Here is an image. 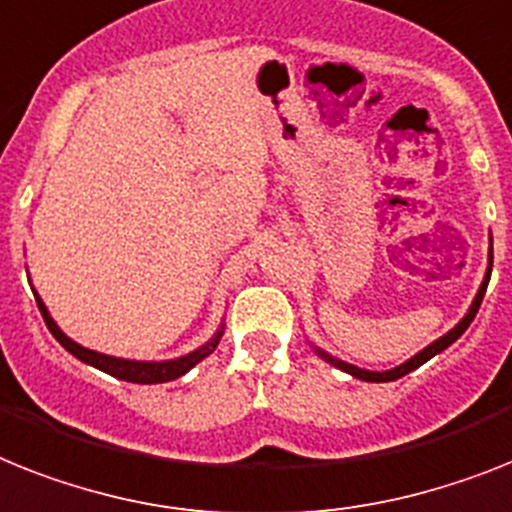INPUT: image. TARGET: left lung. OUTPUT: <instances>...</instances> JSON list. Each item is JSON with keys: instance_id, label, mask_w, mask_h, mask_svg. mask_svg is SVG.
Wrapping results in <instances>:
<instances>
[{"instance_id": "8db88e82", "label": "left lung", "mask_w": 512, "mask_h": 512, "mask_svg": "<svg viewBox=\"0 0 512 512\" xmlns=\"http://www.w3.org/2000/svg\"><path fill=\"white\" fill-rule=\"evenodd\" d=\"M489 274H492V238H489V266H487V274H484V280H481V285H479V293H476V298H474V301H471V306H468L466 316H463V319H460V322L455 324V327L450 329V332H447V335H442V337H439V340H434L432 345H426L424 350H418L416 356H411V358H408V361H403V363H400V366H395V369H387V371L358 369V366H353V363H345V361H340V358L329 356L327 350L316 348V345H311V348H314L316 356H322L324 361L332 363L335 369L345 371V374L361 379V382H395V379L405 377V374H411L413 369H418L421 363H426V361H429V358H434V356H437V353H442V350H445V348H450V345H453V342L458 340V337L463 335V332H466L468 324L474 322V316H476V311H479L481 301H484V293H487V285H489Z\"/></svg>"}]
</instances>
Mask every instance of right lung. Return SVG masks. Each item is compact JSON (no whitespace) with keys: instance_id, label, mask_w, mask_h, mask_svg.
Wrapping results in <instances>:
<instances>
[{"instance_id":"obj_1","label":"right lung","mask_w":512,"mask_h":512,"mask_svg":"<svg viewBox=\"0 0 512 512\" xmlns=\"http://www.w3.org/2000/svg\"><path fill=\"white\" fill-rule=\"evenodd\" d=\"M33 295H36L38 311H41V316H44L46 327H49V332L57 337V342L67 350V353H73L78 361L88 363V366H94V369H99V371H107L109 377H117V379H122V382L162 384V382H172V379L183 377V374H188V371L193 369L196 363H201L206 356H211V353L217 350L222 335H225V322H222L219 324L217 332L211 335V340H206L201 348L190 350V353H185V356H180V358H170V361H135V358L107 356V353L88 350V348H83V345H78L75 340H70V337H67L65 332L57 327V322H54L52 314H49L46 303L41 301V295L38 293H33Z\"/></svg>"}]
</instances>
